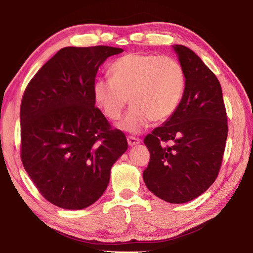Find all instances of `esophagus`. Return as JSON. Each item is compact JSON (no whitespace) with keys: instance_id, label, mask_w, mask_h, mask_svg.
I'll return each instance as SVG.
<instances>
[{"instance_id":"obj_1","label":"esophagus","mask_w":253,"mask_h":253,"mask_svg":"<svg viewBox=\"0 0 253 253\" xmlns=\"http://www.w3.org/2000/svg\"><path fill=\"white\" fill-rule=\"evenodd\" d=\"M127 142L129 146H134V145H137L140 143V139L138 137H135V136H128L127 137Z\"/></svg>"}]
</instances>
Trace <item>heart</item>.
<instances>
[{"label": "heart", "instance_id": "b5f03b06", "mask_svg": "<svg viewBox=\"0 0 253 253\" xmlns=\"http://www.w3.org/2000/svg\"><path fill=\"white\" fill-rule=\"evenodd\" d=\"M109 75L93 83V98L107 118L118 121L129 97L132 107L121 127L130 132L142 131L152 121H168L185 91V70L169 55L127 53L111 63Z\"/></svg>", "mask_w": 253, "mask_h": 253}]
</instances>
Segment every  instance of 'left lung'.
I'll use <instances>...</instances> for the list:
<instances>
[{
  "label": "left lung",
  "instance_id": "obj_1",
  "mask_svg": "<svg viewBox=\"0 0 253 253\" xmlns=\"http://www.w3.org/2000/svg\"><path fill=\"white\" fill-rule=\"evenodd\" d=\"M173 48L185 70V91L176 113L144 138L151 157L143 177L157 198L186 203L204 193L219 175L228 116L215 75L191 49Z\"/></svg>",
  "mask_w": 253,
  "mask_h": 253
}]
</instances>
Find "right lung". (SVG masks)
I'll use <instances>...</instances> for the list:
<instances>
[{"label":"right lung","instance_id":"1","mask_svg":"<svg viewBox=\"0 0 253 253\" xmlns=\"http://www.w3.org/2000/svg\"><path fill=\"white\" fill-rule=\"evenodd\" d=\"M107 45L60 49L34 75L20 108L21 160L43 198L81 210L104 194L114 163L128 147L95 106L98 68L123 52Z\"/></svg>","mask_w":253,"mask_h":253}]
</instances>
